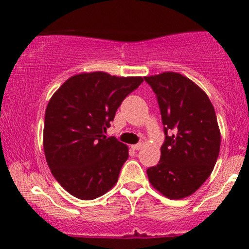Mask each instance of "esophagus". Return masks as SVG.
Returning <instances> with one entry per match:
<instances>
[{"label":"esophagus","instance_id":"esophagus-1","mask_svg":"<svg viewBox=\"0 0 249 249\" xmlns=\"http://www.w3.org/2000/svg\"><path fill=\"white\" fill-rule=\"evenodd\" d=\"M142 147V142H138V144L131 145V148H132V150H134V151H137V150H141Z\"/></svg>","mask_w":249,"mask_h":249}]
</instances>
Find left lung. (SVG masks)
Wrapping results in <instances>:
<instances>
[{
    "instance_id": "8db88e82",
    "label": "left lung",
    "mask_w": 249,
    "mask_h": 249,
    "mask_svg": "<svg viewBox=\"0 0 249 249\" xmlns=\"http://www.w3.org/2000/svg\"><path fill=\"white\" fill-rule=\"evenodd\" d=\"M158 101L165 142L160 161L148 167L151 185L168 199L191 196L212 173L220 151V130L208 96L177 72L144 77Z\"/></svg>"
}]
</instances>
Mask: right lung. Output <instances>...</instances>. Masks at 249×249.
Here are the masks:
<instances>
[{
  "instance_id": "right-lung-1",
  "label": "right lung",
  "mask_w": 249,
  "mask_h": 249,
  "mask_svg": "<svg viewBox=\"0 0 249 249\" xmlns=\"http://www.w3.org/2000/svg\"><path fill=\"white\" fill-rule=\"evenodd\" d=\"M142 77L78 73L53 93L45 110L43 147L59 185L81 200L98 198L115 186L128 148L104 136L125 97Z\"/></svg>"
}]
</instances>
